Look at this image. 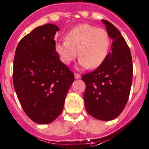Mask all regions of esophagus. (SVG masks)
I'll list each match as a JSON object with an SVG mask.
<instances>
[{"label":"esophagus","instance_id":"esophagus-1","mask_svg":"<svg viewBox=\"0 0 149 149\" xmlns=\"http://www.w3.org/2000/svg\"><path fill=\"white\" fill-rule=\"evenodd\" d=\"M74 76H75V79H80V78H81L80 74H79V73H75Z\"/></svg>","mask_w":149,"mask_h":149}]
</instances>
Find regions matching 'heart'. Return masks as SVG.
Returning <instances> with one entry per match:
<instances>
[{
    "label": "heart",
    "instance_id": "1",
    "mask_svg": "<svg viewBox=\"0 0 149 149\" xmlns=\"http://www.w3.org/2000/svg\"><path fill=\"white\" fill-rule=\"evenodd\" d=\"M110 44V37L106 30L82 24L68 31L65 40L56 43L55 50L66 65L74 61L78 55L80 66L93 69L104 62Z\"/></svg>",
    "mask_w": 149,
    "mask_h": 149
}]
</instances>
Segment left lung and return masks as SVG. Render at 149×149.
<instances>
[{
  "mask_svg": "<svg viewBox=\"0 0 149 149\" xmlns=\"http://www.w3.org/2000/svg\"><path fill=\"white\" fill-rule=\"evenodd\" d=\"M109 37L112 51L95 70L83 75L87 112L96 119L108 121L123 112L128 100L133 78V61L129 47L112 24L102 20Z\"/></svg>",
  "mask_w": 149,
  "mask_h": 149,
  "instance_id": "obj_1",
  "label": "left lung"
}]
</instances>
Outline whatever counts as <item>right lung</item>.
<instances>
[{"label": "right lung", "instance_id": "right-lung-1", "mask_svg": "<svg viewBox=\"0 0 149 149\" xmlns=\"http://www.w3.org/2000/svg\"><path fill=\"white\" fill-rule=\"evenodd\" d=\"M58 31L52 24L38 26L21 40L15 52V91L25 113L38 124L52 123L61 115L74 81L73 73L55 50Z\"/></svg>", "mask_w": 149, "mask_h": 149}]
</instances>
